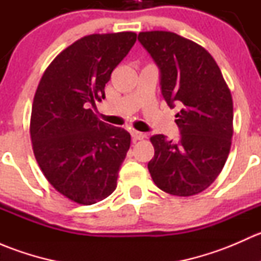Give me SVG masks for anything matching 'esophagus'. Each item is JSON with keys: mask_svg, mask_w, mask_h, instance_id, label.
I'll return each mask as SVG.
<instances>
[{"mask_svg": "<svg viewBox=\"0 0 261 261\" xmlns=\"http://www.w3.org/2000/svg\"><path fill=\"white\" fill-rule=\"evenodd\" d=\"M131 136H133L134 141H138V140H143V139L145 138V134L140 133V131L133 130V131H131Z\"/></svg>", "mask_w": 261, "mask_h": 261, "instance_id": "34e87169", "label": "esophagus"}]
</instances>
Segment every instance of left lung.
<instances>
[{"label":"left lung","mask_w":261,"mask_h":261,"mask_svg":"<svg viewBox=\"0 0 261 261\" xmlns=\"http://www.w3.org/2000/svg\"><path fill=\"white\" fill-rule=\"evenodd\" d=\"M138 40L160 70V88L170 109L178 106V140L150 138L147 164L158 188L173 196L201 193L222 170L231 147L232 97L212 55L170 31H145Z\"/></svg>","instance_id":"8db88e82"}]
</instances>
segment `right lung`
<instances>
[{
    "label": "right lung",
    "instance_id": "obj_1",
    "mask_svg": "<svg viewBox=\"0 0 261 261\" xmlns=\"http://www.w3.org/2000/svg\"><path fill=\"white\" fill-rule=\"evenodd\" d=\"M135 41L131 31L84 36L53 60L36 89L30 120L36 162L75 203H97L117 187L131 136L99 121L89 107L105 98L112 70Z\"/></svg>",
    "mask_w": 261,
    "mask_h": 261
}]
</instances>
